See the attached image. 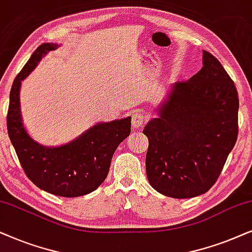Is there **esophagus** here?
<instances>
[{
    "label": "esophagus",
    "mask_w": 252,
    "mask_h": 252,
    "mask_svg": "<svg viewBox=\"0 0 252 252\" xmlns=\"http://www.w3.org/2000/svg\"><path fill=\"white\" fill-rule=\"evenodd\" d=\"M147 122V116L144 115V114L139 113V112H135L132 114V121H131V124H132V128L133 129H142L144 126H145Z\"/></svg>",
    "instance_id": "1"
}]
</instances>
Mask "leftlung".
<instances>
[{"label": "left lung", "instance_id": "obj_1", "mask_svg": "<svg viewBox=\"0 0 252 252\" xmlns=\"http://www.w3.org/2000/svg\"><path fill=\"white\" fill-rule=\"evenodd\" d=\"M235 84L212 54L203 68L172 86L159 116L144 128L149 138L146 175L153 189L191 198L217 182L239 133Z\"/></svg>", "mask_w": 252, "mask_h": 252}]
</instances>
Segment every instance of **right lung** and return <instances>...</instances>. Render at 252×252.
<instances>
[{
  "label": "right lung",
  "instance_id": "obj_1",
  "mask_svg": "<svg viewBox=\"0 0 252 252\" xmlns=\"http://www.w3.org/2000/svg\"><path fill=\"white\" fill-rule=\"evenodd\" d=\"M58 47L42 43L17 75L10 91L6 126L26 176L41 190L71 198L92 192L106 180L114 152L131 131V117L95 124L78 138L58 147L34 142L22 121L21 84L42 56Z\"/></svg>",
  "mask_w": 252,
  "mask_h": 252
}]
</instances>
